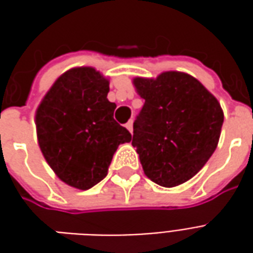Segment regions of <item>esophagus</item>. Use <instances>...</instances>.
<instances>
[{
    "instance_id": "1",
    "label": "esophagus",
    "mask_w": 253,
    "mask_h": 253,
    "mask_svg": "<svg viewBox=\"0 0 253 253\" xmlns=\"http://www.w3.org/2000/svg\"><path fill=\"white\" fill-rule=\"evenodd\" d=\"M126 127H127V130H128V131H130V132H132V121L127 122Z\"/></svg>"
}]
</instances>
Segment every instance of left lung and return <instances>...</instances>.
<instances>
[{
	"label": "left lung",
	"instance_id": "8db88e82",
	"mask_svg": "<svg viewBox=\"0 0 253 253\" xmlns=\"http://www.w3.org/2000/svg\"><path fill=\"white\" fill-rule=\"evenodd\" d=\"M134 85L145 103L134 121L131 143L145 175L163 187L190 180L217 148L223 123L221 105L186 73L135 78Z\"/></svg>",
	"mask_w": 253,
	"mask_h": 253
}]
</instances>
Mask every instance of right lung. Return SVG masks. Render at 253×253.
<instances>
[{
    "label": "right lung",
    "instance_id": "right-lung-1",
    "mask_svg": "<svg viewBox=\"0 0 253 253\" xmlns=\"http://www.w3.org/2000/svg\"><path fill=\"white\" fill-rule=\"evenodd\" d=\"M110 84L92 67L72 69L58 78L36 111L44 159L66 184L89 190L108 173L112 157L131 134L114 119Z\"/></svg>",
    "mask_w": 253,
    "mask_h": 253
}]
</instances>
